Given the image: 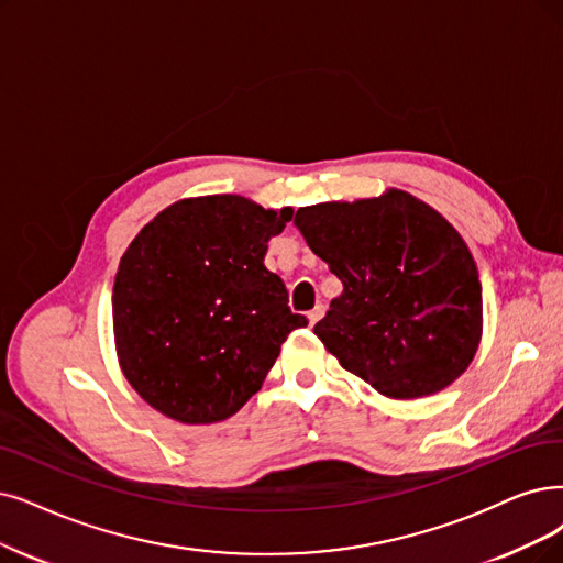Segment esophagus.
Wrapping results in <instances>:
<instances>
[{"label": "esophagus", "mask_w": 563, "mask_h": 563, "mask_svg": "<svg viewBox=\"0 0 563 563\" xmlns=\"http://www.w3.org/2000/svg\"><path fill=\"white\" fill-rule=\"evenodd\" d=\"M323 311H325V307H323V305H317V307H313V309L307 313V317H309V323L313 325L317 321H321V319H323Z\"/></svg>", "instance_id": "esophagus-1"}]
</instances>
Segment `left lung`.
Masks as SVG:
<instances>
[{"instance_id": "left-lung-1", "label": "left lung", "mask_w": 563, "mask_h": 563, "mask_svg": "<svg viewBox=\"0 0 563 563\" xmlns=\"http://www.w3.org/2000/svg\"><path fill=\"white\" fill-rule=\"evenodd\" d=\"M294 223L344 290L313 325L351 374L393 399L451 386L483 334L478 267L462 235L416 196L300 208Z\"/></svg>"}]
</instances>
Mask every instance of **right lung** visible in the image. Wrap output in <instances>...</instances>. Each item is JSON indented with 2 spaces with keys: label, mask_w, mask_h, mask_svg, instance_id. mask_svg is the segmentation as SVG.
Listing matches in <instances>:
<instances>
[{
  "label": "right lung",
  "mask_w": 563,
  "mask_h": 563,
  "mask_svg": "<svg viewBox=\"0 0 563 563\" xmlns=\"http://www.w3.org/2000/svg\"><path fill=\"white\" fill-rule=\"evenodd\" d=\"M294 210L221 194L173 203L133 238L112 286L120 367L152 409L210 424L261 390L307 319L263 265Z\"/></svg>",
  "instance_id": "obj_1"
}]
</instances>
